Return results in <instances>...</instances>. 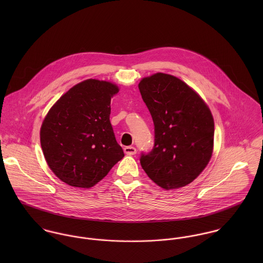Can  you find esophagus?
I'll list each match as a JSON object with an SVG mask.
<instances>
[{"instance_id":"obj_1","label":"esophagus","mask_w":263,"mask_h":263,"mask_svg":"<svg viewBox=\"0 0 263 263\" xmlns=\"http://www.w3.org/2000/svg\"><path fill=\"white\" fill-rule=\"evenodd\" d=\"M124 153L128 156H132V155H135L137 153V149L135 147H132V146H128V147H125L124 148Z\"/></svg>"}]
</instances>
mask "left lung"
<instances>
[{
  "label": "left lung",
  "instance_id": "left-lung-1",
  "mask_svg": "<svg viewBox=\"0 0 263 263\" xmlns=\"http://www.w3.org/2000/svg\"><path fill=\"white\" fill-rule=\"evenodd\" d=\"M139 89L155 126V144L141 155V165L164 189L183 187L209 164L215 123L210 108L180 79L157 73L144 78Z\"/></svg>",
  "mask_w": 263,
  "mask_h": 263
}]
</instances>
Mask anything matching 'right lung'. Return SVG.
<instances>
[{
    "label": "right lung",
    "instance_id": "add662e5",
    "mask_svg": "<svg viewBox=\"0 0 263 263\" xmlns=\"http://www.w3.org/2000/svg\"><path fill=\"white\" fill-rule=\"evenodd\" d=\"M118 91L110 82L89 79L71 88L46 114L41 148L48 167L65 183L92 187L123 158L109 119Z\"/></svg>",
    "mask_w": 263,
    "mask_h": 263
}]
</instances>
